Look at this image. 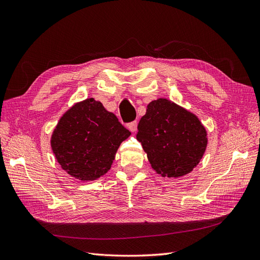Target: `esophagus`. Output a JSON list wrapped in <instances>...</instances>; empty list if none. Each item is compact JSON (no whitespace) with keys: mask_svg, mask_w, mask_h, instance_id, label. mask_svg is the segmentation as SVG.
<instances>
[{"mask_svg":"<svg viewBox=\"0 0 260 260\" xmlns=\"http://www.w3.org/2000/svg\"><path fill=\"white\" fill-rule=\"evenodd\" d=\"M128 129L131 132H136L138 129V121H132V122L128 123Z\"/></svg>","mask_w":260,"mask_h":260,"instance_id":"esophagus-1","label":"esophagus"}]
</instances>
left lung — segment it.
Masks as SVG:
<instances>
[{"mask_svg":"<svg viewBox=\"0 0 260 260\" xmlns=\"http://www.w3.org/2000/svg\"><path fill=\"white\" fill-rule=\"evenodd\" d=\"M207 133L199 118L166 99L147 105L138 124L137 139L152 168L168 178L191 172L207 146Z\"/></svg>","mask_w":260,"mask_h":260,"instance_id":"obj_1","label":"left lung"}]
</instances>
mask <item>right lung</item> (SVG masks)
I'll use <instances>...</instances> for the list:
<instances>
[{"label": "right lung", "mask_w": 260, "mask_h": 260, "mask_svg": "<svg viewBox=\"0 0 260 260\" xmlns=\"http://www.w3.org/2000/svg\"><path fill=\"white\" fill-rule=\"evenodd\" d=\"M130 135L101 102L88 99L60 118L51 145L61 168L70 176L92 181L111 169L118 147Z\"/></svg>", "instance_id": "add662e5"}]
</instances>
